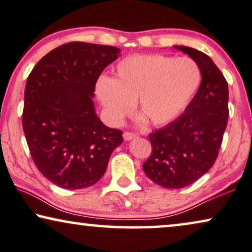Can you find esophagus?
I'll use <instances>...</instances> for the list:
<instances>
[{
    "instance_id": "esophagus-1",
    "label": "esophagus",
    "mask_w": 252,
    "mask_h": 252,
    "mask_svg": "<svg viewBox=\"0 0 252 252\" xmlns=\"http://www.w3.org/2000/svg\"><path fill=\"white\" fill-rule=\"evenodd\" d=\"M124 140L125 141H129V140H133L135 139V137H137V134L135 133H130V132H125L124 133Z\"/></svg>"
}]
</instances>
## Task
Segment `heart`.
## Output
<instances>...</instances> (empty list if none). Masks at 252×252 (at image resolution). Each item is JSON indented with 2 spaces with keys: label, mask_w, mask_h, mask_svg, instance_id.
Wrapping results in <instances>:
<instances>
[{
  "label": "heart",
  "mask_w": 252,
  "mask_h": 252,
  "mask_svg": "<svg viewBox=\"0 0 252 252\" xmlns=\"http://www.w3.org/2000/svg\"><path fill=\"white\" fill-rule=\"evenodd\" d=\"M201 80L197 63L189 57L136 55L120 61L113 78L99 77L95 93L113 125L122 123L136 102L137 112L160 126L181 115Z\"/></svg>",
  "instance_id": "b5f03b06"
}]
</instances>
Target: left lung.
<instances>
[{"mask_svg": "<svg viewBox=\"0 0 252 252\" xmlns=\"http://www.w3.org/2000/svg\"><path fill=\"white\" fill-rule=\"evenodd\" d=\"M174 48L197 63L202 81L185 112L149 134L153 153L143 171L155 184L170 189L187 187L212 167L228 119V85L217 65L194 48Z\"/></svg>", "mask_w": 252, "mask_h": 252, "instance_id": "8db88e82", "label": "left lung"}]
</instances>
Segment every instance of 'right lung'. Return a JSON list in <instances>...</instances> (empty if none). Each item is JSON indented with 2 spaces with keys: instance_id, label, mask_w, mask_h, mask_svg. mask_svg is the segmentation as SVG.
I'll return each instance as SVG.
<instances>
[{
  "instance_id": "obj_1",
  "label": "right lung",
  "mask_w": 252,
  "mask_h": 252,
  "mask_svg": "<svg viewBox=\"0 0 252 252\" xmlns=\"http://www.w3.org/2000/svg\"><path fill=\"white\" fill-rule=\"evenodd\" d=\"M120 49L70 42L37 62L26 81L23 128L37 170L54 185L81 189L105 173L123 132L101 122L93 102L102 71Z\"/></svg>"
}]
</instances>
